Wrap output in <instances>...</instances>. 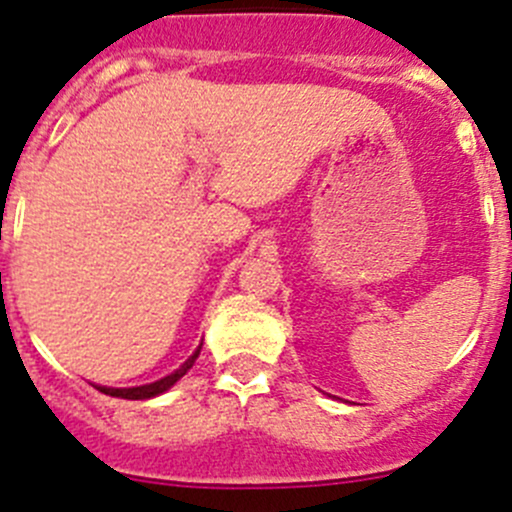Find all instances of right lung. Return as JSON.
<instances>
[{"mask_svg": "<svg viewBox=\"0 0 512 512\" xmlns=\"http://www.w3.org/2000/svg\"><path fill=\"white\" fill-rule=\"evenodd\" d=\"M200 350H202V342H200V345H197V350L192 352V355L187 357V360L182 362L180 367H177L175 372H170V375L160 377V380H155V382H147V385H137V388H107V385H94V388H97L99 393L112 395V398H122V400H150V398H157V395L167 393V390H170L172 385H175V382L180 380V377L185 375V372L190 370L192 365H195V360H197V355H200Z\"/></svg>", "mask_w": 512, "mask_h": 512, "instance_id": "1", "label": "right lung"}]
</instances>
